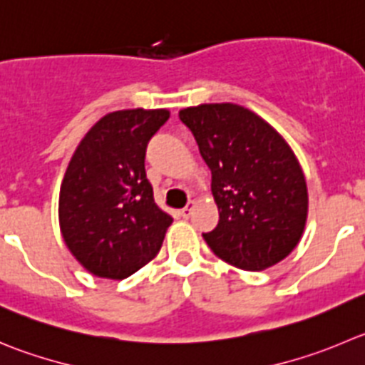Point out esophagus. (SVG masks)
Masks as SVG:
<instances>
[{
    "instance_id": "esophagus-1",
    "label": "esophagus",
    "mask_w": 365,
    "mask_h": 365,
    "mask_svg": "<svg viewBox=\"0 0 365 365\" xmlns=\"http://www.w3.org/2000/svg\"><path fill=\"white\" fill-rule=\"evenodd\" d=\"M193 210H195V202H193V200H190V202L186 204V207H182V210H180V215H182L185 218H190L192 217Z\"/></svg>"
}]
</instances>
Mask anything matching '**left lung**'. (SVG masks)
<instances>
[{
	"label": "left lung",
	"mask_w": 365,
	"mask_h": 365,
	"mask_svg": "<svg viewBox=\"0 0 365 365\" xmlns=\"http://www.w3.org/2000/svg\"><path fill=\"white\" fill-rule=\"evenodd\" d=\"M211 170L218 225L202 237L225 263L244 270L276 265L296 249L308 217L303 168L262 116L237 103L179 110Z\"/></svg>",
	"instance_id": "left-lung-1"
}]
</instances>
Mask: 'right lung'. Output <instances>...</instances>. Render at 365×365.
<instances>
[{
    "label": "right lung",
    "instance_id": "1",
    "mask_svg": "<svg viewBox=\"0 0 365 365\" xmlns=\"http://www.w3.org/2000/svg\"><path fill=\"white\" fill-rule=\"evenodd\" d=\"M168 109H125L100 118L76 147L58 195L62 238L93 276L125 279L161 249L173 218L154 202L147 143Z\"/></svg>",
    "mask_w": 365,
    "mask_h": 365
}]
</instances>
